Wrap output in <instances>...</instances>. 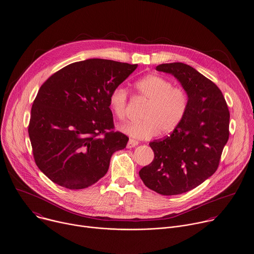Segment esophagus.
<instances>
[{
  "instance_id": "34e87169",
  "label": "esophagus",
  "mask_w": 254,
  "mask_h": 254,
  "mask_svg": "<svg viewBox=\"0 0 254 254\" xmlns=\"http://www.w3.org/2000/svg\"><path fill=\"white\" fill-rule=\"evenodd\" d=\"M137 145H138V141H136L134 139H129V141H128L127 147L128 149H130V148H134Z\"/></svg>"
}]
</instances>
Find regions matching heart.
I'll use <instances>...</instances> for the list:
<instances>
[{"mask_svg":"<svg viewBox=\"0 0 254 254\" xmlns=\"http://www.w3.org/2000/svg\"><path fill=\"white\" fill-rule=\"evenodd\" d=\"M139 98L148 103L142 119L125 125L123 130L137 139H148L159 132H174L186 117L189 96L186 90L174 86L173 82L159 75H148L134 83ZM109 107L114 117L124 121L127 117V92L122 87L113 90L109 96Z\"/></svg>","mask_w":254,"mask_h":254,"instance_id":"obj_1","label":"heart"}]
</instances>
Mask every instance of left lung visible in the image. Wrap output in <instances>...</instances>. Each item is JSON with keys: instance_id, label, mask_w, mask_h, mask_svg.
I'll use <instances>...</instances> for the list:
<instances>
[{"instance_id": "left-lung-1", "label": "left lung", "mask_w": 254, "mask_h": 254, "mask_svg": "<svg viewBox=\"0 0 254 254\" xmlns=\"http://www.w3.org/2000/svg\"><path fill=\"white\" fill-rule=\"evenodd\" d=\"M156 70L179 79L188 93L189 108L174 132L149 143L154 158L139 176L158 194H182L217 171L229 137V111L222 91L193 67L174 62L160 64Z\"/></svg>"}]
</instances>
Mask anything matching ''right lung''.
Wrapping results in <instances>:
<instances>
[{"mask_svg": "<svg viewBox=\"0 0 254 254\" xmlns=\"http://www.w3.org/2000/svg\"><path fill=\"white\" fill-rule=\"evenodd\" d=\"M137 64L108 60L78 61L51 75L31 106L29 135L34 161L53 182L87 188L108 171L128 137L114 130L111 92Z\"/></svg>", "mask_w": 254, "mask_h": 254, "instance_id": "right-lung-1", "label": "right lung"}]
</instances>
